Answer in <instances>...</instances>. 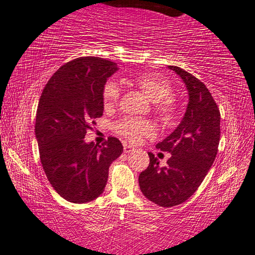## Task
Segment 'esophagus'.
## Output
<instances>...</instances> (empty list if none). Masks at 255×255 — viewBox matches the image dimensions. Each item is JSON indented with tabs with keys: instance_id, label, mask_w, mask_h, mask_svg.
Listing matches in <instances>:
<instances>
[{
	"instance_id": "1",
	"label": "esophagus",
	"mask_w": 255,
	"mask_h": 255,
	"mask_svg": "<svg viewBox=\"0 0 255 255\" xmlns=\"http://www.w3.org/2000/svg\"><path fill=\"white\" fill-rule=\"evenodd\" d=\"M133 150H134V148L131 147L130 144H127V143L124 144V152H125V154H128V152H131Z\"/></svg>"
}]
</instances>
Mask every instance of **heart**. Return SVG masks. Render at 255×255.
I'll return each instance as SVG.
<instances>
[{
    "label": "heart",
    "instance_id": "b5f03b06",
    "mask_svg": "<svg viewBox=\"0 0 255 255\" xmlns=\"http://www.w3.org/2000/svg\"><path fill=\"white\" fill-rule=\"evenodd\" d=\"M133 83L150 100L155 101V112L164 122H171L178 111L177 99L171 95L172 88L165 78L154 74H142L133 78ZM121 90L114 81L106 82L101 98L106 111L116 107L120 101ZM116 132L131 142H138L143 136L154 133V127L147 120L125 117L115 125Z\"/></svg>",
    "mask_w": 255,
    "mask_h": 255
}]
</instances>
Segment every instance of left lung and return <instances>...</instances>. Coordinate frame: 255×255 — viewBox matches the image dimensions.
<instances>
[{"label":"left lung","instance_id":"8db88e82","mask_svg":"<svg viewBox=\"0 0 255 255\" xmlns=\"http://www.w3.org/2000/svg\"><path fill=\"white\" fill-rule=\"evenodd\" d=\"M185 82L189 96L186 114L178 128L156 144L172 155L167 165L159 167L154 154L139 175L142 194L163 207L186 202L212 166L220 141V111L206 85L185 69L168 66Z\"/></svg>","mask_w":255,"mask_h":255}]
</instances>
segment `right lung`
I'll list each match as a JSON object with an SVG mask.
<instances>
[{"label":"right lung","instance_id":"add662e5","mask_svg":"<svg viewBox=\"0 0 255 255\" xmlns=\"http://www.w3.org/2000/svg\"><path fill=\"white\" fill-rule=\"evenodd\" d=\"M115 62L98 57L76 58L53 74L38 101L35 135L46 178L66 201L82 204L104 193L111 164L123 152L109 136L98 146L84 136L103 116L101 92Z\"/></svg>","mask_w":255,"mask_h":255}]
</instances>
